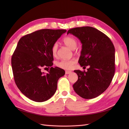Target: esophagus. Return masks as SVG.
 <instances>
[{
    "label": "esophagus",
    "instance_id": "obj_1",
    "mask_svg": "<svg viewBox=\"0 0 129 129\" xmlns=\"http://www.w3.org/2000/svg\"><path fill=\"white\" fill-rule=\"evenodd\" d=\"M65 73H66V74H71V73H72V72H71V71H66Z\"/></svg>",
    "mask_w": 129,
    "mask_h": 129
}]
</instances>
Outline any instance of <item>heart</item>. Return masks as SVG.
Returning <instances> with one entry per match:
<instances>
[{
  "mask_svg": "<svg viewBox=\"0 0 129 129\" xmlns=\"http://www.w3.org/2000/svg\"><path fill=\"white\" fill-rule=\"evenodd\" d=\"M62 41L64 44L70 48L74 49L77 46V42L76 39L72 36H67L64 37ZM58 46L57 44H54L52 47V53L54 56H56L57 52ZM76 61L74 59L71 60H62L57 61L56 63V65L58 67L64 69H71L73 65L75 63Z\"/></svg>",
  "mask_w": 129,
  "mask_h": 129,
  "instance_id": "b5f03b06",
  "label": "heart"
}]
</instances>
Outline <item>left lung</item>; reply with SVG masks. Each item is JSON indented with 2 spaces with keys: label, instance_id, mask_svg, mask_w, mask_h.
<instances>
[{
  "label": "left lung",
  "instance_id": "obj_1",
  "mask_svg": "<svg viewBox=\"0 0 129 129\" xmlns=\"http://www.w3.org/2000/svg\"><path fill=\"white\" fill-rule=\"evenodd\" d=\"M80 40L82 50L79 60L81 67L89 66L87 72L75 70L78 80L74 91L85 99L95 98L106 90L114 77L115 49L106 35L92 27H76L68 30Z\"/></svg>",
  "mask_w": 129,
  "mask_h": 129
}]
</instances>
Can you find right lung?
I'll return each mask as SVG.
<instances>
[{
    "label": "right lung",
    "mask_w": 129,
    "mask_h": 129,
    "mask_svg": "<svg viewBox=\"0 0 129 129\" xmlns=\"http://www.w3.org/2000/svg\"><path fill=\"white\" fill-rule=\"evenodd\" d=\"M66 29H43L27 34L19 40L12 56L11 64L15 84L25 96L35 102L49 100L57 89L63 69L52 67L53 45ZM42 68H50L49 73Z\"/></svg>",
    "instance_id": "obj_1"
}]
</instances>
